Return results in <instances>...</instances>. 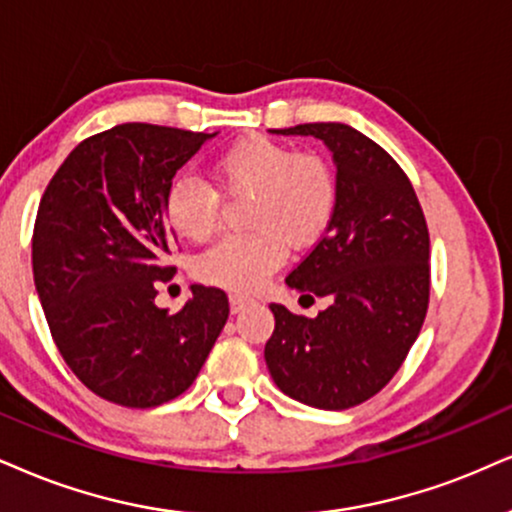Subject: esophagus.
<instances>
[{
	"label": "esophagus",
	"instance_id": "34e87169",
	"mask_svg": "<svg viewBox=\"0 0 512 512\" xmlns=\"http://www.w3.org/2000/svg\"><path fill=\"white\" fill-rule=\"evenodd\" d=\"M251 304H254V299H251V296H246V294H232V296H230V308H232V313L244 311V308L251 306Z\"/></svg>",
	"mask_w": 512,
	"mask_h": 512
}]
</instances>
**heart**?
Instances as JSON below:
<instances>
[{
    "mask_svg": "<svg viewBox=\"0 0 512 512\" xmlns=\"http://www.w3.org/2000/svg\"><path fill=\"white\" fill-rule=\"evenodd\" d=\"M213 184L227 197L251 194L244 208L249 235H227L197 258L208 285L249 292L282 266L287 242L304 249L318 242L337 208V178L318 154H299L270 137H244L213 161ZM199 175H180L166 194V220L187 242L216 230L220 197Z\"/></svg>",
    "mask_w": 512,
    "mask_h": 512,
    "instance_id": "obj_1",
    "label": "heart"
}]
</instances>
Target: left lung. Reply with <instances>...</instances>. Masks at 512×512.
Instances as JSON below:
<instances>
[{"instance_id":"left-lung-1","label":"left lung","mask_w":512,"mask_h":512,"mask_svg":"<svg viewBox=\"0 0 512 512\" xmlns=\"http://www.w3.org/2000/svg\"><path fill=\"white\" fill-rule=\"evenodd\" d=\"M275 132L327 144L337 208L325 237L285 280L332 304L315 318L270 304L275 332L266 365L292 399L344 410L375 396L418 339L430 304V232L406 173L363 132L344 123Z\"/></svg>"}]
</instances>
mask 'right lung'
<instances>
[{
	"label": "right lung",
	"mask_w": 512,
	"mask_h": 512,
	"mask_svg": "<svg viewBox=\"0 0 512 512\" xmlns=\"http://www.w3.org/2000/svg\"><path fill=\"white\" fill-rule=\"evenodd\" d=\"M213 135L123 123L80 142L44 189L33 277L56 349L75 377L128 408L173 401L197 380L225 327L223 289L192 285L170 315L154 304L175 232L166 194Z\"/></svg>",
	"instance_id": "right-lung-1"
}]
</instances>
